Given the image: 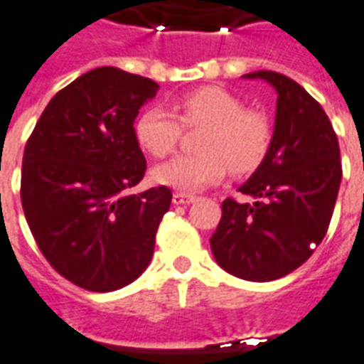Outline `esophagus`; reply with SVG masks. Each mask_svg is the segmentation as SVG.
<instances>
[{
    "mask_svg": "<svg viewBox=\"0 0 364 364\" xmlns=\"http://www.w3.org/2000/svg\"><path fill=\"white\" fill-rule=\"evenodd\" d=\"M195 195H189V193H173V205H191L195 203Z\"/></svg>",
    "mask_w": 364,
    "mask_h": 364,
    "instance_id": "esophagus-1",
    "label": "esophagus"
}]
</instances>
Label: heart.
Wrapping results in <instances>:
<instances>
[{"label": "heart", "mask_w": 364, "mask_h": 364, "mask_svg": "<svg viewBox=\"0 0 364 364\" xmlns=\"http://www.w3.org/2000/svg\"><path fill=\"white\" fill-rule=\"evenodd\" d=\"M175 114L150 107L136 119L134 136L140 148L154 158L175 150L183 127H205L198 136V154H187L154 167V181L181 191L214 185L230 169L250 173L259 166L271 144L265 114L244 111V103L220 87H200L175 101Z\"/></svg>", "instance_id": "heart-1"}]
</instances>
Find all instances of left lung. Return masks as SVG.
Wrapping results in <instances>:
<instances>
[{
	"mask_svg": "<svg viewBox=\"0 0 364 364\" xmlns=\"http://www.w3.org/2000/svg\"><path fill=\"white\" fill-rule=\"evenodd\" d=\"M244 77L265 80L279 95L273 138L240 187L253 203H222L210 250L230 274L265 282L292 273L321 244L341 183V159L328 114L302 85L267 70Z\"/></svg>",
	"mask_w": 364,
	"mask_h": 364,
	"instance_id": "1",
	"label": "left lung"
}]
</instances>
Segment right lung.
I'll return each mask as SVG.
<instances>
[{
    "mask_svg": "<svg viewBox=\"0 0 364 364\" xmlns=\"http://www.w3.org/2000/svg\"><path fill=\"white\" fill-rule=\"evenodd\" d=\"M150 77L95 68L52 97L27 140L21 203L46 261L64 279L111 292L148 267L171 191H128L146 171L134 119Z\"/></svg>",
    "mask_w": 364,
    "mask_h": 364,
    "instance_id": "1",
    "label": "right lung"
}]
</instances>
